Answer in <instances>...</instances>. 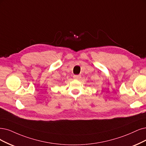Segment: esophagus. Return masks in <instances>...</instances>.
Listing matches in <instances>:
<instances>
[{"label": "esophagus", "instance_id": "1", "mask_svg": "<svg viewBox=\"0 0 146 146\" xmlns=\"http://www.w3.org/2000/svg\"><path fill=\"white\" fill-rule=\"evenodd\" d=\"M80 78H81V76H80V75H74L73 76V79L76 80H78Z\"/></svg>", "mask_w": 146, "mask_h": 146}]
</instances>
